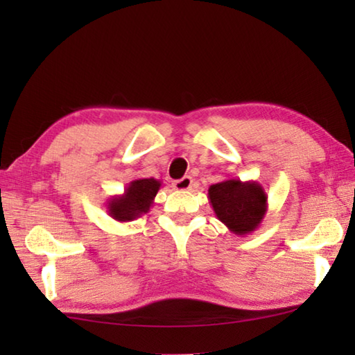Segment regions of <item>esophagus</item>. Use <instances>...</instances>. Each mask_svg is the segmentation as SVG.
Returning <instances> with one entry per match:
<instances>
[{
    "instance_id": "obj_1",
    "label": "esophagus",
    "mask_w": 355,
    "mask_h": 355,
    "mask_svg": "<svg viewBox=\"0 0 355 355\" xmlns=\"http://www.w3.org/2000/svg\"><path fill=\"white\" fill-rule=\"evenodd\" d=\"M191 188H192V178L188 175L173 182V189L177 191H189Z\"/></svg>"
}]
</instances>
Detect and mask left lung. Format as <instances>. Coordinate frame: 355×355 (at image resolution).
Here are the masks:
<instances>
[{
	"label": "left lung",
	"mask_w": 355,
	"mask_h": 355,
	"mask_svg": "<svg viewBox=\"0 0 355 355\" xmlns=\"http://www.w3.org/2000/svg\"><path fill=\"white\" fill-rule=\"evenodd\" d=\"M208 200L216 218L238 236L255 232L268 211L266 192L254 180L241 182L239 178H228L211 184Z\"/></svg>",
	"instance_id": "1"
}]
</instances>
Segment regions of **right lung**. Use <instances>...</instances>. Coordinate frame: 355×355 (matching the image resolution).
Here are the masks:
<instances>
[{
    "label": "right lung",
    "mask_w": 355,
    "mask_h": 355,
    "mask_svg": "<svg viewBox=\"0 0 355 355\" xmlns=\"http://www.w3.org/2000/svg\"><path fill=\"white\" fill-rule=\"evenodd\" d=\"M161 188V182L155 178H137L130 182L123 194L112 196L107 200V214L117 222H131L150 211L153 200Z\"/></svg>",
    "instance_id": "add662e5"
}]
</instances>
